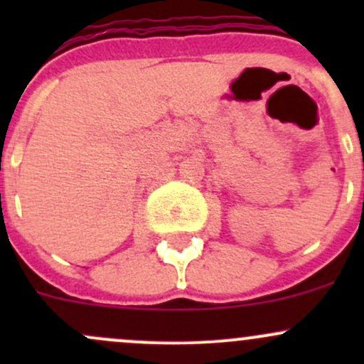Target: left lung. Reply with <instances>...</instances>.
Instances as JSON below:
<instances>
[{
	"label": "left lung",
	"instance_id": "1",
	"mask_svg": "<svg viewBox=\"0 0 364 364\" xmlns=\"http://www.w3.org/2000/svg\"><path fill=\"white\" fill-rule=\"evenodd\" d=\"M363 200H364V196H363Z\"/></svg>",
	"mask_w": 364,
	"mask_h": 364
}]
</instances>
